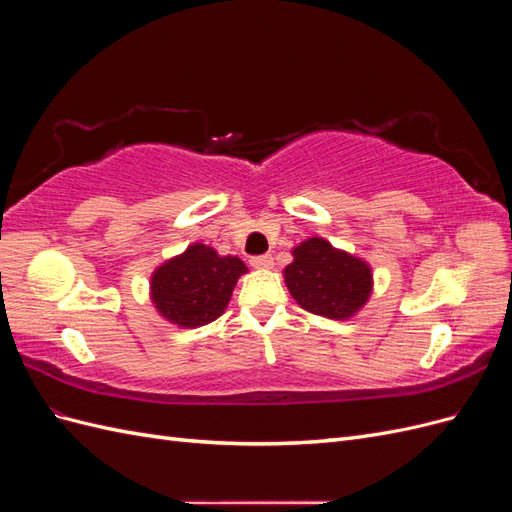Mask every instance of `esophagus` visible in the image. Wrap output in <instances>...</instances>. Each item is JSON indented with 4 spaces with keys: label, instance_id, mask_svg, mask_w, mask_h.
Here are the masks:
<instances>
[{
    "label": "esophagus",
    "instance_id": "34e87169",
    "mask_svg": "<svg viewBox=\"0 0 512 512\" xmlns=\"http://www.w3.org/2000/svg\"><path fill=\"white\" fill-rule=\"evenodd\" d=\"M250 265L254 269H262V271H269L273 269V256L271 254H265V256H256L250 260Z\"/></svg>",
    "mask_w": 512,
    "mask_h": 512
}]
</instances>
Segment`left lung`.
<instances>
[{
	"label": "left lung",
	"mask_w": 512,
	"mask_h": 512,
	"mask_svg": "<svg viewBox=\"0 0 512 512\" xmlns=\"http://www.w3.org/2000/svg\"><path fill=\"white\" fill-rule=\"evenodd\" d=\"M284 282L303 309L331 320L356 316L374 292L369 262L324 237H309L292 247Z\"/></svg>",
	"instance_id": "left-lung-1"
}]
</instances>
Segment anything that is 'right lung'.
<instances>
[{
    "label": "right lung",
    "instance_id": "1",
    "mask_svg": "<svg viewBox=\"0 0 512 512\" xmlns=\"http://www.w3.org/2000/svg\"><path fill=\"white\" fill-rule=\"evenodd\" d=\"M239 256H222L205 243H192L151 273L149 299L156 312L179 329H198L224 314L239 277Z\"/></svg>",
    "mask_w": 512,
    "mask_h": 512
}]
</instances>
